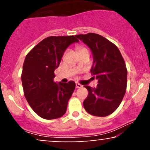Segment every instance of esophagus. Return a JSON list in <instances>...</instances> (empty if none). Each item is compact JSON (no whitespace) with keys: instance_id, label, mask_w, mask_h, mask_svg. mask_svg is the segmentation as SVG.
I'll return each mask as SVG.
<instances>
[{"instance_id":"34e87169","label":"esophagus","mask_w":150,"mask_h":150,"mask_svg":"<svg viewBox=\"0 0 150 150\" xmlns=\"http://www.w3.org/2000/svg\"><path fill=\"white\" fill-rule=\"evenodd\" d=\"M75 86H76V88H81V87H82V86L80 84H79V83H76V85H75Z\"/></svg>"}]
</instances>
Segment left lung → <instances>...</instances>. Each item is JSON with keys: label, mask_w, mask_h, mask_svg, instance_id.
<instances>
[{"label": "left lung", "mask_w": 150, "mask_h": 150, "mask_svg": "<svg viewBox=\"0 0 150 150\" xmlns=\"http://www.w3.org/2000/svg\"><path fill=\"white\" fill-rule=\"evenodd\" d=\"M90 49L93 65L90 72L98 80L97 87L85 85L88 96L83 102L89 114L104 117L116 110L124 97L127 72L119 49L99 34L88 33L75 36Z\"/></svg>", "instance_id": "obj_1"}]
</instances>
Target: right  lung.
Masks as SVG:
<instances>
[{"instance_id": "obj_1", "label": "right lung", "mask_w": 150, "mask_h": 150, "mask_svg": "<svg viewBox=\"0 0 150 150\" xmlns=\"http://www.w3.org/2000/svg\"><path fill=\"white\" fill-rule=\"evenodd\" d=\"M75 36L49 37L43 39L26 56L22 73L24 93L38 116L51 120L63 116L75 88V82H55L54 71Z\"/></svg>"}]
</instances>
